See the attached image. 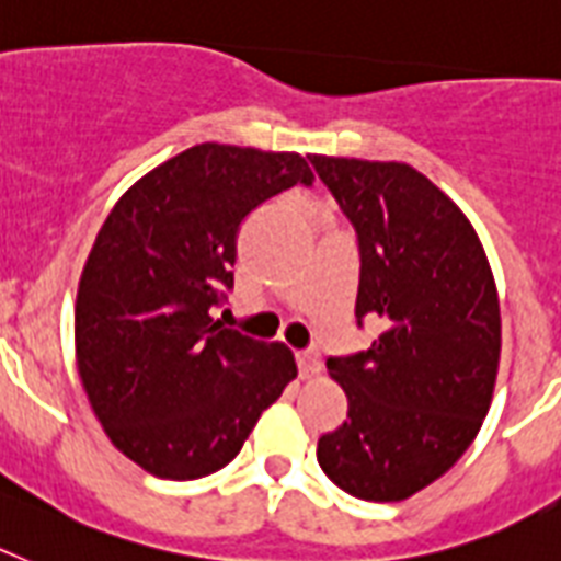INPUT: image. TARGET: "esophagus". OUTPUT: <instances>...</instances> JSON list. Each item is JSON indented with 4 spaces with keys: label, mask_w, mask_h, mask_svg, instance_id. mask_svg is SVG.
Here are the masks:
<instances>
[{
    "label": "esophagus",
    "mask_w": 561,
    "mask_h": 561,
    "mask_svg": "<svg viewBox=\"0 0 561 561\" xmlns=\"http://www.w3.org/2000/svg\"><path fill=\"white\" fill-rule=\"evenodd\" d=\"M299 373L301 378H313V375L321 373V358L319 353H313V350H308V353H299Z\"/></svg>",
    "instance_id": "obj_1"
}]
</instances>
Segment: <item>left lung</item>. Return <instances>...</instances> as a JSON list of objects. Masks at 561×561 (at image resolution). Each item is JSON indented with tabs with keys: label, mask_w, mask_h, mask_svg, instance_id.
Wrapping results in <instances>:
<instances>
[{
	"label": "left lung",
	"mask_w": 561,
	"mask_h": 561,
	"mask_svg": "<svg viewBox=\"0 0 561 561\" xmlns=\"http://www.w3.org/2000/svg\"><path fill=\"white\" fill-rule=\"evenodd\" d=\"M310 160L358 233L355 316L381 328L367 353L328 362L347 421L316 457L341 491L401 503L446 474L489 415L503 347L494 274L469 217L417 169Z\"/></svg>",
	"instance_id": "left-lung-1"
}]
</instances>
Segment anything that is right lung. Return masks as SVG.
I'll use <instances>...</instances> for the list:
<instances>
[{
	"label": "right lung",
	"mask_w": 561,
	"mask_h": 561,
	"mask_svg": "<svg viewBox=\"0 0 561 561\" xmlns=\"http://www.w3.org/2000/svg\"><path fill=\"white\" fill-rule=\"evenodd\" d=\"M299 152L197 144L112 206L78 279L76 362L106 437L163 480H197L240 455L294 353L222 328L237 237L265 199L313 183Z\"/></svg>",
	"instance_id": "obj_1"
}]
</instances>
